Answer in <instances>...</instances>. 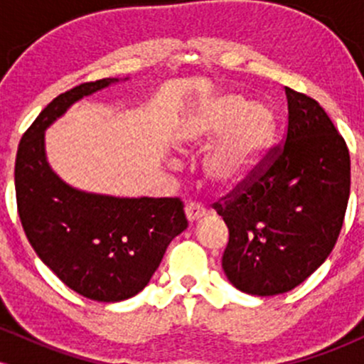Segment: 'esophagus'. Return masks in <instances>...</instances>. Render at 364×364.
<instances>
[{
  "instance_id": "1",
  "label": "esophagus",
  "mask_w": 364,
  "mask_h": 364,
  "mask_svg": "<svg viewBox=\"0 0 364 364\" xmlns=\"http://www.w3.org/2000/svg\"><path fill=\"white\" fill-rule=\"evenodd\" d=\"M185 214H186V219L193 224L198 219H202V217H205L207 210L202 205H198V203H188L185 207Z\"/></svg>"
}]
</instances>
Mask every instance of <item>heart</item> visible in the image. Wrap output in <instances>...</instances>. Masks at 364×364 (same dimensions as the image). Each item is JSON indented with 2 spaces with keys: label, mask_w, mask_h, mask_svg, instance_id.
Wrapping results in <instances>:
<instances>
[{
  "label": "heart",
  "mask_w": 364,
  "mask_h": 364,
  "mask_svg": "<svg viewBox=\"0 0 364 364\" xmlns=\"http://www.w3.org/2000/svg\"><path fill=\"white\" fill-rule=\"evenodd\" d=\"M275 129L272 111L237 95L217 99L203 121L202 135L214 140L224 135L205 162L208 181L217 188L236 186L248 176L269 147Z\"/></svg>",
  "instance_id": "1"
}]
</instances>
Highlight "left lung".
Listing matches in <instances>:
<instances>
[{
    "label": "left lung",
    "mask_w": 364,
    "mask_h": 364,
    "mask_svg": "<svg viewBox=\"0 0 364 364\" xmlns=\"http://www.w3.org/2000/svg\"><path fill=\"white\" fill-rule=\"evenodd\" d=\"M287 123L248 176L214 203L229 229L223 269L236 289L275 296L325 262L350 188L346 140L315 99L286 87Z\"/></svg>",
    "instance_id": "8db88e82"
}]
</instances>
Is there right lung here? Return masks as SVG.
I'll return each mask as SVG.
<instances>
[{
    "label": "right lung",
    "mask_w": 364,
    "mask_h": 364,
    "mask_svg": "<svg viewBox=\"0 0 364 364\" xmlns=\"http://www.w3.org/2000/svg\"><path fill=\"white\" fill-rule=\"evenodd\" d=\"M114 80L80 83L53 99L23 133L15 161L16 208L28 243L65 286L102 303L139 294L188 225L178 196L83 193L48 166L44 129L75 101Z\"/></svg>",
    "instance_id": "obj_1"
}]
</instances>
